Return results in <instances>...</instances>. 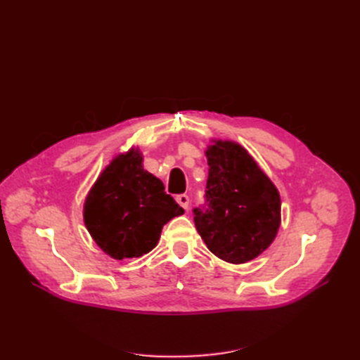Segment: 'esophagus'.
Listing matches in <instances>:
<instances>
[{"instance_id": "obj_1", "label": "esophagus", "mask_w": 360, "mask_h": 360, "mask_svg": "<svg viewBox=\"0 0 360 360\" xmlns=\"http://www.w3.org/2000/svg\"><path fill=\"white\" fill-rule=\"evenodd\" d=\"M176 200H177V202H179L181 207H183L184 210H186L188 207H189V197H188L186 193H180V195H177Z\"/></svg>"}]
</instances>
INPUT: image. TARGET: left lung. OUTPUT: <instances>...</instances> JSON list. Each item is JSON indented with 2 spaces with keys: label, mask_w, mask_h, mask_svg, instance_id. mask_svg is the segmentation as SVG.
Wrapping results in <instances>:
<instances>
[{
  "label": "left lung",
  "mask_w": 360,
  "mask_h": 360,
  "mask_svg": "<svg viewBox=\"0 0 360 360\" xmlns=\"http://www.w3.org/2000/svg\"><path fill=\"white\" fill-rule=\"evenodd\" d=\"M205 155L209 179L204 204L192 210L195 226L216 257L233 264L246 263L276 237L278 189L242 146L216 141Z\"/></svg>",
  "instance_id": "left-lung-1"
}]
</instances>
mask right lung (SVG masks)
<instances>
[{
  "label": "right lung",
  "mask_w": 360,
  "mask_h": 360,
  "mask_svg": "<svg viewBox=\"0 0 360 360\" xmlns=\"http://www.w3.org/2000/svg\"><path fill=\"white\" fill-rule=\"evenodd\" d=\"M183 213L163 183L143 168L136 150L117 156L105 168L84 205L86 230L115 259L150 252L163 225Z\"/></svg>",
  "instance_id": "1"
}]
</instances>
